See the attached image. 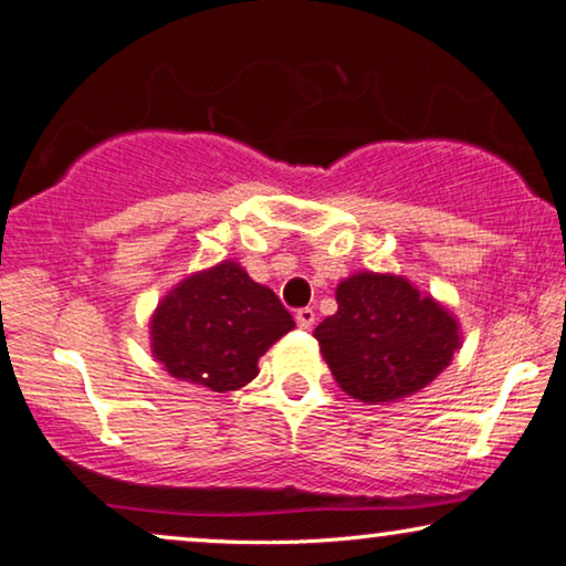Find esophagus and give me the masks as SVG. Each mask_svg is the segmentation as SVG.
<instances>
[{
    "mask_svg": "<svg viewBox=\"0 0 566 566\" xmlns=\"http://www.w3.org/2000/svg\"><path fill=\"white\" fill-rule=\"evenodd\" d=\"M314 322H316L314 308H308V306L298 308V312H296V324H298L301 329H312V327H314Z\"/></svg>",
    "mask_w": 566,
    "mask_h": 566,
    "instance_id": "esophagus-1",
    "label": "esophagus"
}]
</instances>
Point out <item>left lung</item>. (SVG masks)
Here are the masks:
<instances>
[{"instance_id": "1", "label": "left lung", "mask_w": 566, "mask_h": 566, "mask_svg": "<svg viewBox=\"0 0 566 566\" xmlns=\"http://www.w3.org/2000/svg\"><path fill=\"white\" fill-rule=\"evenodd\" d=\"M339 389L366 405L405 399L451 366L455 316L407 277L355 273L337 285V314L314 329Z\"/></svg>"}]
</instances>
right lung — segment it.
Wrapping results in <instances>:
<instances>
[{
    "instance_id": "1",
    "label": "right lung",
    "mask_w": 566,
    "mask_h": 566,
    "mask_svg": "<svg viewBox=\"0 0 566 566\" xmlns=\"http://www.w3.org/2000/svg\"><path fill=\"white\" fill-rule=\"evenodd\" d=\"M293 327L281 298L231 260L177 283L149 322L154 358L175 378L219 394L250 384L268 347Z\"/></svg>"
}]
</instances>
